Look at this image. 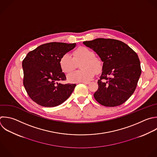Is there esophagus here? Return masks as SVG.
Wrapping results in <instances>:
<instances>
[{
	"label": "esophagus",
	"mask_w": 157,
	"mask_h": 157,
	"mask_svg": "<svg viewBox=\"0 0 157 157\" xmlns=\"http://www.w3.org/2000/svg\"><path fill=\"white\" fill-rule=\"evenodd\" d=\"M81 83H83L86 84V85H88V84H89V83H90V82H81Z\"/></svg>",
	"instance_id": "esophagus-1"
}]
</instances>
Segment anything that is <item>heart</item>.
Masks as SVG:
<instances>
[{
	"mask_svg": "<svg viewBox=\"0 0 157 157\" xmlns=\"http://www.w3.org/2000/svg\"><path fill=\"white\" fill-rule=\"evenodd\" d=\"M72 56L69 53H64L59 59V66L65 73L72 71L76 67V63L83 61L80 64L82 70L71 72L67 75L70 82H85L91 80L94 75V72L98 73L102 69V63L91 50L81 47L75 50Z\"/></svg>",
	"mask_w": 157,
	"mask_h": 157,
	"instance_id": "1",
	"label": "heart"
}]
</instances>
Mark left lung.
I'll list each match as a JSON object with an SVG mask.
<instances>
[{
    "label": "left lung",
    "instance_id": "8db88e82",
    "mask_svg": "<svg viewBox=\"0 0 157 157\" xmlns=\"http://www.w3.org/2000/svg\"><path fill=\"white\" fill-rule=\"evenodd\" d=\"M83 44L103 62L95 99L106 107H115L126 101L134 92L141 74L136 53L121 41L99 38Z\"/></svg>",
    "mask_w": 157,
    "mask_h": 157
}]
</instances>
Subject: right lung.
<instances>
[{"mask_svg": "<svg viewBox=\"0 0 157 157\" xmlns=\"http://www.w3.org/2000/svg\"><path fill=\"white\" fill-rule=\"evenodd\" d=\"M76 44L51 42L41 45L29 52L23 61V85L29 97L40 105H59L71 96L75 84H63L66 75L59 66V59Z\"/></svg>", "mask_w": 157, "mask_h": 157, "instance_id": "1", "label": "right lung"}]
</instances>
